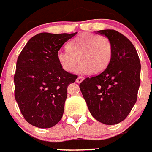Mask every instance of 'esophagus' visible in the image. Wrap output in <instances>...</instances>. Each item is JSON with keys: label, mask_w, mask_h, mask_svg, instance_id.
Wrapping results in <instances>:
<instances>
[{"label": "esophagus", "mask_w": 152, "mask_h": 152, "mask_svg": "<svg viewBox=\"0 0 152 152\" xmlns=\"http://www.w3.org/2000/svg\"><path fill=\"white\" fill-rule=\"evenodd\" d=\"M83 80V76H78L77 79L76 80V83H81Z\"/></svg>", "instance_id": "esophagus-1"}]
</instances>
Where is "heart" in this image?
<instances>
[{
  "label": "heart",
  "instance_id": "heart-1",
  "mask_svg": "<svg viewBox=\"0 0 152 152\" xmlns=\"http://www.w3.org/2000/svg\"><path fill=\"white\" fill-rule=\"evenodd\" d=\"M69 50H59L58 61L67 72L75 71L80 63V72L99 74L106 69L112 60L111 40L96 33H83L68 44Z\"/></svg>",
  "mask_w": 152,
  "mask_h": 152
}]
</instances>
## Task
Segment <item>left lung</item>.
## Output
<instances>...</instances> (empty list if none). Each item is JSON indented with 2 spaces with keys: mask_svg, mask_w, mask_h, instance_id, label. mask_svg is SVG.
Instances as JSON below:
<instances>
[{
  "mask_svg": "<svg viewBox=\"0 0 152 152\" xmlns=\"http://www.w3.org/2000/svg\"><path fill=\"white\" fill-rule=\"evenodd\" d=\"M97 33L112 42V60L103 72L80 83V88L92 116L106 125H115L127 117L137 102L140 59L134 44L122 33L114 29Z\"/></svg>",
  "mask_w": 152,
  "mask_h": 152,
  "instance_id": "1",
  "label": "left lung"
}]
</instances>
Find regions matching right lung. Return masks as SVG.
Segmentation results:
<instances>
[{
	"label": "right lung",
	"mask_w": 152,
	"mask_h": 152,
	"mask_svg": "<svg viewBox=\"0 0 152 152\" xmlns=\"http://www.w3.org/2000/svg\"><path fill=\"white\" fill-rule=\"evenodd\" d=\"M76 33H38L18 55L15 98L24 119L34 126L52 127L61 119L67 87L77 76L61 67L58 53Z\"/></svg>",
	"instance_id": "right-lung-1"
}]
</instances>
